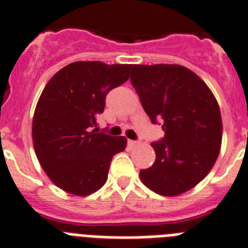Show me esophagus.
<instances>
[{
    "instance_id": "1",
    "label": "esophagus",
    "mask_w": 248,
    "mask_h": 248,
    "mask_svg": "<svg viewBox=\"0 0 248 248\" xmlns=\"http://www.w3.org/2000/svg\"><path fill=\"white\" fill-rule=\"evenodd\" d=\"M128 144L130 147H134V146H137V144H138V142H137V140H132V139H128Z\"/></svg>"
}]
</instances>
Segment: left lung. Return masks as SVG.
<instances>
[{"label":"left lung","mask_w":248,"mask_h":248,"mask_svg":"<svg viewBox=\"0 0 248 248\" xmlns=\"http://www.w3.org/2000/svg\"><path fill=\"white\" fill-rule=\"evenodd\" d=\"M130 82L152 124L165 136L152 143L156 161L140 170L142 183L165 196L183 194L202 181L222 144V116L209 87L179 64L132 65Z\"/></svg>","instance_id":"1"}]
</instances>
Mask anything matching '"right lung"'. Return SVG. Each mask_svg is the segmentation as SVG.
I'll use <instances>...</instances> for the list:
<instances>
[{
    "label": "right lung",
    "mask_w": 248,
    "mask_h": 248,
    "mask_svg": "<svg viewBox=\"0 0 248 248\" xmlns=\"http://www.w3.org/2000/svg\"><path fill=\"white\" fill-rule=\"evenodd\" d=\"M132 64L75 62L46 83L32 119L36 157L49 179L69 194L95 193L110 162L126 147L124 137L97 133L106 95L129 78Z\"/></svg>",
    "instance_id": "right-lung-1"
}]
</instances>
